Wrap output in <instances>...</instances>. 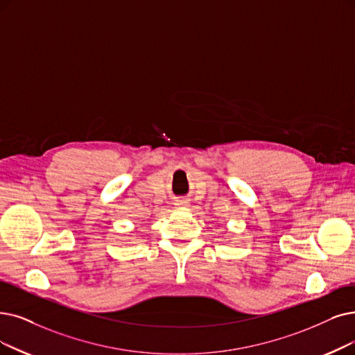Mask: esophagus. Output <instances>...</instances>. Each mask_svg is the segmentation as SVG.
Returning a JSON list of instances; mask_svg holds the SVG:
<instances>
[{
    "label": "esophagus",
    "instance_id": "1",
    "mask_svg": "<svg viewBox=\"0 0 355 355\" xmlns=\"http://www.w3.org/2000/svg\"><path fill=\"white\" fill-rule=\"evenodd\" d=\"M176 205H178V207H187L188 202H187L185 200H179V201L176 202Z\"/></svg>",
    "mask_w": 355,
    "mask_h": 355
}]
</instances>
